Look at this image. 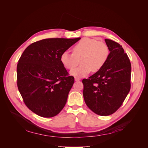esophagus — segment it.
<instances>
[{"mask_svg":"<svg viewBox=\"0 0 148 148\" xmlns=\"http://www.w3.org/2000/svg\"><path fill=\"white\" fill-rule=\"evenodd\" d=\"M80 80V79L79 78V77H75V81L77 82V81H79Z\"/></svg>","mask_w":148,"mask_h":148,"instance_id":"34e87169","label":"esophagus"}]
</instances>
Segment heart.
I'll use <instances>...</instances> for the list:
<instances>
[{"instance_id": "obj_1", "label": "heart", "mask_w": 148, "mask_h": 148, "mask_svg": "<svg viewBox=\"0 0 148 148\" xmlns=\"http://www.w3.org/2000/svg\"><path fill=\"white\" fill-rule=\"evenodd\" d=\"M109 56L107 45L97 40L84 38L73 48V53L68 51L62 52L60 61L65 68L71 69L77 64V58L81 57V65L70 71V74L77 77L87 75L92 71H99L106 64Z\"/></svg>"}]
</instances>
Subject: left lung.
<instances>
[{"label":"left lung","instance_id":"1","mask_svg":"<svg viewBox=\"0 0 148 148\" xmlns=\"http://www.w3.org/2000/svg\"><path fill=\"white\" fill-rule=\"evenodd\" d=\"M110 51L103 68L82 80L83 97L95 113L108 116L121 106L131 88V63L122 47L105 39Z\"/></svg>","mask_w":148,"mask_h":148}]
</instances>
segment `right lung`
<instances>
[{"label":"right lung","mask_w":148,"mask_h":148,"mask_svg":"<svg viewBox=\"0 0 148 148\" xmlns=\"http://www.w3.org/2000/svg\"><path fill=\"white\" fill-rule=\"evenodd\" d=\"M80 39H44L21 54L17 66L18 89L26 106L38 116L53 117L65 106L74 78L68 75L60 56Z\"/></svg>","instance_id":"right-lung-1"}]
</instances>
